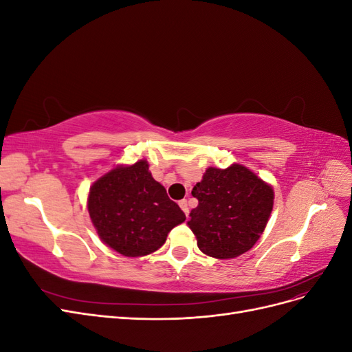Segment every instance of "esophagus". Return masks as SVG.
Wrapping results in <instances>:
<instances>
[{
  "mask_svg": "<svg viewBox=\"0 0 352 352\" xmlns=\"http://www.w3.org/2000/svg\"><path fill=\"white\" fill-rule=\"evenodd\" d=\"M179 206H180V208L184 210V212L185 214L188 216L189 214V207H188V201L186 199H182V201H179Z\"/></svg>",
  "mask_w": 352,
  "mask_h": 352,
  "instance_id": "34e87169",
  "label": "esophagus"
}]
</instances>
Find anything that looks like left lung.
<instances>
[{"label":"left lung","mask_w":352,"mask_h":352,"mask_svg":"<svg viewBox=\"0 0 352 352\" xmlns=\"http://www.w3.org/2000/svg\"><path fill=\"white\" fill-rule=\"evenodd\" d=\"M192 195L198 206L190 211L188 226L201 252L217 260L239 257L254 247L274 202L273 186L239 163L208 167Z\"/></svg>","instance_id":"8db88e82"}]
</instances>
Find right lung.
I'll use <instances>...</instances> for the list:
<instances>
[{"label": "right lung", "instance_id": "add662e5", "mask_svg": "<svg viewBox=\"0 0 352 352\" xmlns=\"http://www.w3.org/2000/svg\"><path fill=\"white\" fill-rule=\"evenodd\" d=\"M148 167L146 160L119 164L89 188L87 206L95 230L124 257L155 252L168 232L186 219Z\"/></svg>", "mask_w": 352, "mask_h": 352}]
</instances>
